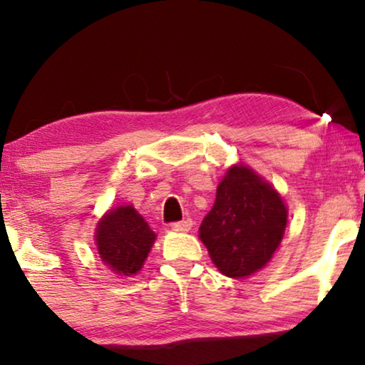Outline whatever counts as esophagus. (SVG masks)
<instances>
[{"label":"esophagus","instance_id":"34e87169","mask_svg":"<svg viewBox=\"0 0 365 365\" xmlns=\"http://www.w3.org/2000/svg\"><path fill=\"white\" fill-rule=\"evenodd\" d=\"M191 227H192L191 219H182V221L171 222V229H173V231H178V232H186Z\"/></svg>","mask_w":365,"mask_h":365}]
</instances>
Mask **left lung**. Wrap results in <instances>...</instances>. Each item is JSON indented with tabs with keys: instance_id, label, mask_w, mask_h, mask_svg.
I'll list each match as a JSON object with an SVG mask.
<instances>
[{
	"instance_id": "left-lung-1",
	"label": "left lung",
	"mask_w": 365,
	"mask_h": 365,
	"mask_svg": "<svg viewBox=\"0 0 365 365\" xmlns=\"http://www.w3.org/2000/svg\"><path fill=\"white\" fill-rule=\"evenodd\" d=\"M286 222L281 196L249 168L234 166L219 182L199 237L224 276L246 277L271 261Z\"/></svg>"
}]
</instances>
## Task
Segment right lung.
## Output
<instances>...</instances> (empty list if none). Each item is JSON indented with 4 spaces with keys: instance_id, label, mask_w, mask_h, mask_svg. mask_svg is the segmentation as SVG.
<instances>
[{
    "instance_id": "add662e5",
    "label": "right lung",
    "mask_w": 365,
    "mask_h": 365,
    "mask_svg": "<svg viewBox=\"0 0 365 365\" xmlns=\"http://www.w3.org/2000/svg\"><path fill=\"white\" fill-rule=\"evenodd\" d=\"M154 239L156 234L133 206L109 211L96 229V244L103 262L123 276H133L143 267Z\"/></svg>"
}]
</instances>
